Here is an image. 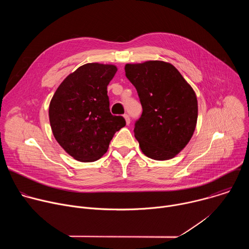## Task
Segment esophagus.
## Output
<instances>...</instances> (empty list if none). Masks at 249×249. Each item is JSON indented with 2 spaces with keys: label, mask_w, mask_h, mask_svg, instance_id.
Listing matches in <instances>:
<instances>
[{
  "label": "esophagus",
  "mask_w": 249,
  "mask_h": 249,
  "mask_svg": "<svg viewBox=\"0 0 249 249\" xmlns=\"http://www.w3.org/2000/svg\"><path fill=\"white\" fill-rule=\"evenodd\" d=\"M124 118H125L126 124H127V125H129V124H130V121H131V120H130V117H129V115H128V114H125V115H124Z\"/></svg>",
  "instance_id": "1"
}]
</instances>
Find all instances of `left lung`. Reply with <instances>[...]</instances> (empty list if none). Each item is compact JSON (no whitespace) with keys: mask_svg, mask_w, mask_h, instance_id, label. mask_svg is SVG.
<instances>
[{"mask_svg":"<svg viewBox=\"0 0 249 249\" xmlns=\"http://www.w3.org/2000/svg\"><path fill=\"white\" fill-rule=\"evenodd\" d=\"M125 73L143 107L134 129L141 151L156 160L173 159L189 143L196 128L194 89L178 70L164 61L126 64Z\"/></svg>","mask_w":249,"mask_h":249,"instance_id":"8db88e82","label":"left lung"}]
</instances>
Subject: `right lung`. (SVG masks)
Returning <instances> with one entry per match:
<instances>
[{
	"instance_id": "add662e5",
	"label": "right lung",
	"mask_w": 249,
	"mask_h": 249,
	"mask_svg": "<svg viewBox=\"0 0 249 249\" xmlns=\"http://www.w3.org/2000/svg\"><path fill=\"white\" fill-rule=\"evenodd\" d=\"M116 72L112 64H85L65 78L50 101L53 135L79 161L99 160L114 134L126 125L122 116H113L109 110L107 86Z\"/></svg>"
}]
</instances>
